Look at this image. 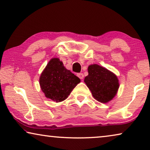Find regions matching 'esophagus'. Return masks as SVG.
<instances>
[{
  "label": "esophagus",
  "instance_id": "esophagus-1",
  "mask_svg": "<svg viewBox=\"0 0 150 150\" xmlns=\"http://www.w3.org/2000/svg\"><path fill=\"white\" fill-rule=\"evenodd\" d=\"M77 76H78V77H79V79H83V77H84V75H83V74L82 73H78Z\"/></svg>",
  "mask_w": 150,
  "mask_h": 150
}]
</instances>
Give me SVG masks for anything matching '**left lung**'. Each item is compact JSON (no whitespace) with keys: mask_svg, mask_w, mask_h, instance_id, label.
<instances>
[{"mask_svg":"<svg viewBox=\"0 0 150 150\" xmlns=\"http://www.w3.org/2000/svg\"><path fill=\"white\" fill-rule=\"evenodd\" d=\"M84 82L90 89L93 98L102 103H106L117 94L119 83L117 76L106 68L91 64L88 67V75Z\"/></svg>","mask_w":150,"mask_h":150,"instance_id":"1","label":"left lung"}]
</instances>
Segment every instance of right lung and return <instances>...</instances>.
<instances>
[{
    "label": "right lung",
    "mask_w": 150,
    "mask_h": 150,
    "mask_svg": "<svg viewBox=\"0 0 150 150\" xmlns=\"http://www.w3.org/2000/svg\"><path fill=\"white\" fill-rule=\"evenodd\" d=\"M79 82V78L64 67L57 58L49 61L40 78V87L46 97L57 102L67 99Z\"/></svg>",
    "instance_id": "add662e5"
}]
</instances>
